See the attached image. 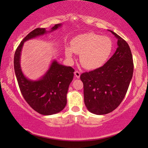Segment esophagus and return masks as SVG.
Segmentation results:
<instances>
[{
	"label": "esophagus",
	"mask_w": 148,
	"mask_h": 148,
	"mask_svg": "<svg viewBox=\"0 0 148 148\" xmlns=\"http://www.w3.org/2000/svg\"><path fill=\"white\" fill-rule=\"evenodd\" d=\"M75 77L77 79H79L80 77V75H81V73H80V72L79 71H75Z\"/></svg>",
	"instance_id": "esophagus-1"
}]
</instances>
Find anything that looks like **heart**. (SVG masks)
Masks as SVG:
<instances>
[{"label": "heart", "instance_id": "obj_1", "mask_svg": "<svg viewBox=\"0 0 148 148\" xmlns=\"http://www.w3.org/2000/svg\"><path fill=\"white\" fill-rule=\"evenodd\" d=\"M113 51V42L108 36L95 33L77 36L71 47L65 48L66 57L72 58L73 52L79 54V61L86 69H96L106 63Z\"/></svg>", "mask_w": 148, "mask_h": 148}]
</instances>
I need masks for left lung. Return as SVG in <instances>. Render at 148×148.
I'll return each mask as SVG.
<instances>
[{
	"instance_id": "left-lung-1",
	"label": "left lung",
	"mask_w": 148,
	"mask_h": 148,
	"mask_svg": "<svg viewBox=\"0 0 148 148\" xmlns=\"http://www.w3.org/2000/svg\"><path fill=\"white\" fill-rule=\"evenodd\" d=\"M118 39L116 52L102 66L84 73V102L90 112L106 114L116 109L124 99L133 73L132 54L126 41L109 30Z\"/></svg>"
}]
</instances>
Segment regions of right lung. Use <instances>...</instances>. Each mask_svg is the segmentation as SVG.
Returning a JSON list of instances; mask_svg holds the SVG:
<instances>
[{"label":"right lung","instance_id":"right-lung-1","mask_svg":"<svg viewBox=\"0 0 148 148\" xmlns=\"http://www.w3.org/2000/svg\"><path fill=\"white\" fill-rule=\"evenodd\" d=\"M61 26V23L56 24L48 32L45 28H36L22 40L14 56V69L20 91L27 104L34 110L43 115L56 114L65 107L66 94L73 79L75 70L71 66L62 65L54 60L40 79L30 80L24 75L21 69V49L27 40L53 32Z\"/></svg>","mask_w":148,"mask_h":148}]
</instances>
